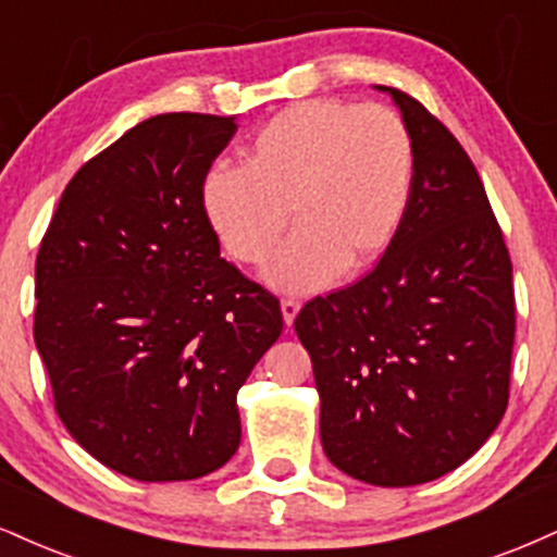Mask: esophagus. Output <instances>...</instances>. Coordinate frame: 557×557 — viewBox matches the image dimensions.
<instances>
[{"mask_svg": "<svg viewBox=\"0 0 557 557\" xmlns=\"http://www.w3.org/2000/svg\"><path fill=\"white\" fill-rule=\"evenodd\" d=\"M280 311H283V319H285V324L290 326L293 321H296V317H298V311H300V304L296 298H285L283 304H280Z\"/></svg>", "mask_w": 557, "mask_h": 557, "instance_id": "obj_1", "label": "esophagus"}]
</instances>
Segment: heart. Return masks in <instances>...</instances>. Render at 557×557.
I'll return each instance as SVG.
<instances>
[{"instance_id": "1", "label": "heart", "mask_w": 557, "mask_h": 557, "mask_svg": "<svg viewBox=\"0 0 557 557\" xmlns=\"http://www.w3.org/2000/svg\"><path fill=\"white\" fill-rule=\"evenodd\" d=\"M412 184L414 143L399 113L313 98L274 113L244 147L240 169L207 171L202 210L225 249L249 264L270 257L293 214L298 231L264 267V280L311 293L384 257Z\"/></svg>"}]
</instances>
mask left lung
Returning a JSON list of instances; mask_svg holds the SVG:
<instances>
[{"label":"left lung","instance_id":"1","mask_svg":"<svg viewBox=\"0 0 557 557\" xmlns=\"http://www.w3.org/2000/svg\"><path fill=\"white\" fill-rule=\"evenodd\" d=\"M388 92L414 143V184L397 238L360 283L300 308L321 446L379 487L444 478L491 438L508 405L511 259L485 186L454 134Z\"/></svg>","mask_w":557,"mask_h":557}]
</instances>
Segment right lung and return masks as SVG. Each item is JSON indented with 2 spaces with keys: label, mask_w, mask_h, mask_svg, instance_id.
Segmentation results:
<instances>
[{
  "label": "right lung",
  "mask_w": 557,
  "mask_h": 557,
  "mask_svg": "<svg viewBox=\"0 0 557 557\" xmlns=\"http://www.w3.org/2000/svg\"><path fill=\"white\" fill-rule=\"evenodd\" d=\"M236 116L160 113L66 184L36 259V337L66 431L139 482L205 478L240 444L238 388L283 334L220 259L202 181Z\"/></svg>",
  "instance_id": "add662e5"
}]
</instances>
